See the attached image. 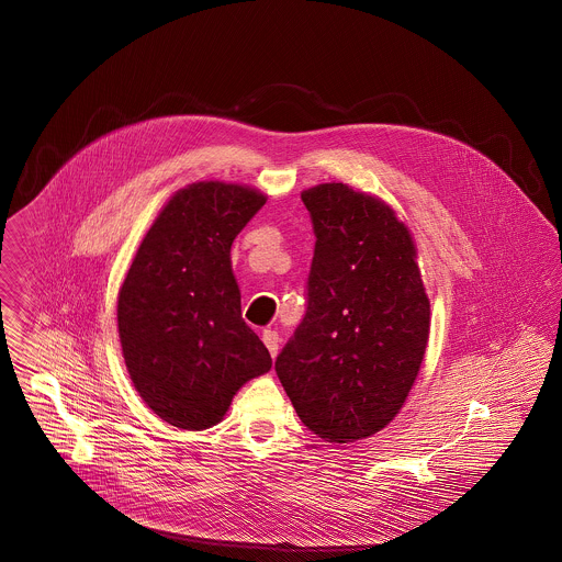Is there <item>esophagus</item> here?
Listing matches in <instances>:
<instances>
[{"instance_id":"obj_1","label":"esophagus","mask_w":562,"mask_h":562,"mask_svg":"<svg viewBox=\"0 0 562 562\" xmlns=\"http://www.w3.org/2000/svg\"><path fill=\"white\" fill-rule=\"evenodd\" d=\"M262 342L267 346V350L271 352V357H276V355H278V346H280V336H278V331H273V329H265V331H262Z\"/></svg>"}]
</instances>
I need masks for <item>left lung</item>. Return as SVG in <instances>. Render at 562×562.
<instances>
[{
	"instance_id": "1",
	"label": "left lung",
	"mask_w": 562,
	"mask_h": 562,
	"mask_svg": "<svg viewBox=\"0 0 562 562\" xmlns=\"http://www.w3.org/2000/svg\"><path fill=\"white\" fill-rule=\"evenodd\" d=\"M316 235L307 312L276 359L303 426L327 442L381 432L404 406L430 338L411 228L346 183L302 192Z\"/></svg>"
}]
</instances>
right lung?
<instances>
[{
    "mask_svg": "<svg viewBox=\"0 0 562 562\" xmlns=\"http://www.w3.org/2000/svg\"><path fill=\"white\" fill-rule=\"evenodd\" d=\"M267 196L250 186L196 181L167 201L145 233L117 295L130 381L179 430L220 424L269 350L241 318L231 246Z\"/></svg>",
    "mask_w": 562,
    "mask_h": 562,
    "instance_id": "add662e5",
    "label": "right lung"
}]
</instances>
